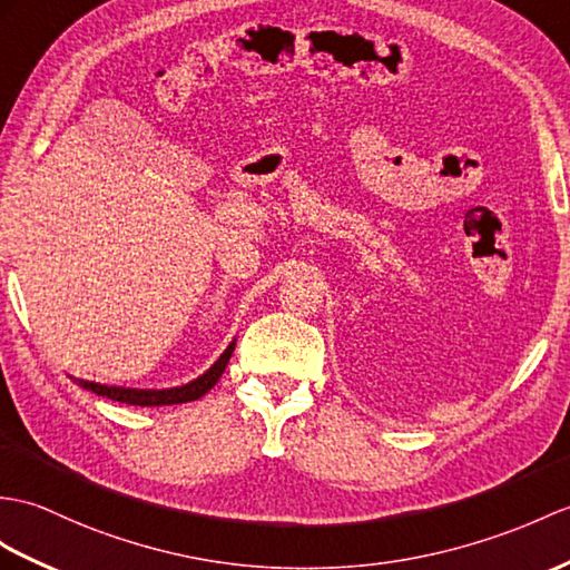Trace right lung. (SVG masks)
<instances>
[{
	"label": "right lung",
	"mask_w": 570,
	"mask_h": 570,
	"mask_svg": "<svg viewBox=\"0 0 570 570\" xmlns=\"http://www.w3.org/2000/svg\"><path fill=\"white\" fill-rule=\"evenodd\" d=\"M235 350V342H230L228 350H225L218 362L208 368L206 374H202L198 379L189 381L187 386H177V389H163V391H148V389H121V386H101V383L95 381H77L79 386L97 393V395H106V399L118 401V403H128V405H177V403H189V401H198L202 395H206L210 389L216 386L218 379L223 376L225 366H228L230 356Z\"/></svg>",
	"instance_id": "obj_1"
}]
</instances>
